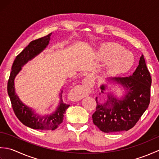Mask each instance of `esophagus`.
Segmentation results:
<instances>
[{
    "label": "esophagus",
    "instance_id": "obj_1",
    "mask_svg": "<svg viewBox=\"0 0 159 159\" xmlns=\"http://www.w3.org/2000/svg\"><path fill=\"white\" fill-rule=\"evenodd\" d=\"M92 74H89V75H87L86 76L85 80H84V83H88L90 81V80H92ZM76 99H79V96H76Z\"/></svg>",
    "mask_w": 159,
    "mask_h": 159
}]
</instances>
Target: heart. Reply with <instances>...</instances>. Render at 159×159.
I'll return each mask as SVG.
<instances>
[{
    "mask_svg": "<svg viewBox=\"0 0 159 159\" xmlns=\"http://www.w3.org/2000/svg\"><path fill=\"white\" fill-rule=\"evenodd\" d=\"M96 58L106 63V72L110 76L121 75L130 70L134 64V57L117 43H106L96 51Z\"/></svg>",
    "mask_w": 159,
    "mask_h": 159,
    "instance_id": "1",
    "label": "heart"
}]
</instances>
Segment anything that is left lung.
<instances>
[{
    "instance_id": "8db88e82",
    "label": "left lung",
    "mask_w": 159,
    "mask_h": 159,
    "mask_svg": "<svg viewBox=\"0 0 159 159\" xmlns=\"http://www.w3.org/2000/svg\"><path fill=\"white\" fill-rule=\"evenodd\" d=\"M106 81L107 84L100 86V95L107 93L108 99L102 103L96 97L93 122L104 133L127 131L136 124L150 104L152 79L143 55H141L139 66L131 76L109 78ZM110 84L123 87L125 93L120 99L108 89ZM107 90L110 92L107 93Z\"/></svg>"
}]
</instances>
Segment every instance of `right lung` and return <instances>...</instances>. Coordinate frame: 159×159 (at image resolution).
Instances as JSON below:
<instances>
[{"mask_svg": "<svg viewBox=\"0 0 159 159\" xmlns=\"http://www.w3.org/2000/svg\"><path fill=\"white\" fill-rule=\"evenodd\" d=\"M51 35L52 33L29 43V44L16 57L13 61L8 80V95L16 117L24 125L33 129L55 130L59 125L62 123L64 114L70 107V104L63 102L61 95L63 91L61 90L59 94V104L56 110L50 114L39 115L35 113L32 108L23 103L16 93L14 80L17 74L22 70V67L38 56L48 46Z\"/></svg>", "mask_w": 159, "mask_h": 159, "instance_id": "1", "label": "right lung"}]
</instances>
